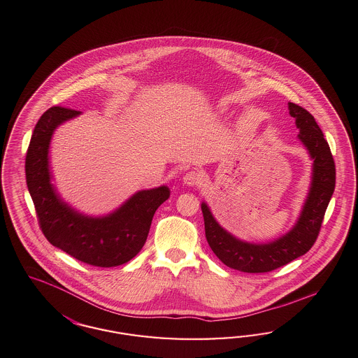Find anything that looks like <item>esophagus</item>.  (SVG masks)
Here are the masks:
<instances>
[{"label":"esophagus","instance_id":"obj_1","mask_svg":"<svg viewBox=\"0 0 358 358\" xmlns=\"http://www.w3.org/2000/svg\"><path fill=\"white\" fill-rule=\"evenodd\" d=\"M184 184L187 186L199 185L202 181V174L197 171H189L182 178Z\"/></svg>","mask_w":358,"mask_h":358}]
</instances>
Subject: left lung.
Here are the masks:
<instances>
[{
  "label": "left lung",
  "instance_id": "left-lung-1",
  "mask_svg": "<svg viewBox=\"0 0 358 358\" xmlns=\"http://www.w3.org/2000/svg\"><path fill=\"white\" fill-rule=\"evenodd\" d=\"M287 108L289 115L296 120V127L300 130L299 140L313 161L309 193L293 228L269 243H248L224 229L212 215L208 203H201L209 246L227 266L240 272H271L303 256L317 240L334 192V161L329 143L324 138L315 117L293 102H289Z\"/></svg>",
  "mask_w": 358,
  "mask_h": 358
}]
</instances>
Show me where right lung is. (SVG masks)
<instances>
[{
    "label": "right lung",
    "mask_w": 358,
    "mask_h": 358,
    "mask_svg": "<svg viewBox=\"0 0 358 358\" xmlns=\"http://www.w3.org/2000/svg\"><path fill=\"white\" fill-rule=\"evenodd\" d=\"M81 115L53 106L33 130L25 159L27 184L46 240L93 266L112 268L136 257L148 238L158 206L169 199L166 185L138 190L109 215H87L72 208L52 184L49 149L56 129Z\"/></svg>",
    "instance_id": "right-lung-1"
}]
</instances>
